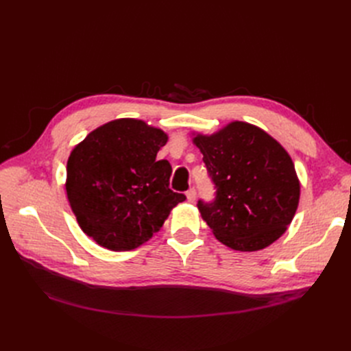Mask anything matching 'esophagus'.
<instances>
[{"mask_svg": "<svg viewBox=\"0 0 351 351\" xmlns=\"http://www.w3.org/2000/svg\"><path fill=\"white\" fill-rule=\"evenodd\" d=\"M186 197H187V200L190 202V204H193V202L196 200V190L195 189H190L189 192L186 193Z\"/></svg>", "mask_w": 351, "mask_h": 351, "instance_id": "34e87169", "label": "esophagus"}]
</instances>
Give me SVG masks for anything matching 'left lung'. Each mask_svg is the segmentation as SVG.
Here are the masks:
<instances>
[{"label":"left lung","instance_id":"left-lung-1","mask_svg":"<svg viewBox=\"0 0 351 351\" xmlns=\"http://www.w3.org/2000/svg\"><path fill=\"white\" fill-rule=\"evenodd\" d=\"M192 141L217 186L214 204H197L212 234L239 252L262 250L278 240L300 200V180L282 145L246 121L210 134L192 132Z\"/></svg>","mask_w":351,"mask_h":351}]
</instances>
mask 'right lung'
<instances>
[{
	"mask_svg": "<svg viewBox=\"0 0 351 351\" xmlns=\"http://www.w3.org/2000/svg\"><path fill=\"white\" fill-rule=\"evenodd\" d=\"M168 134L137 119H117L73 147L66 192L82 231L99 246L127 252L161 230L184 195L169 189L171 165L156 154Z\"/></svg>",
	"mask_w": 351,
	"mask_h": 351,
	"instance_id": "right-lung-1",
	"label": "right lung"
}]
</instances>
